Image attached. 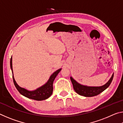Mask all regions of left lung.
I'll return each mask as SVG.
<instances>
[{"mask_svg": "<svg viewBox=\"0 0 123 123\" xmlns=\"http://www.w3.org/2000/svg\"><path fill=\"white\" fill-rule=\"evenodd\" d=\"M113 75L114 74H112L111 78L106 84L99 87H90L81 85L77 82L72 77H70V80L73 86L74 91L78 94L86 97H91L99 94L100 93L103 92L104 91L108 88L113 80Z\"/></svg>", "mask_w": 123, "mask_h": 123, "instance_id": "left-lung-1", "label": "left lung"}]
</instances>
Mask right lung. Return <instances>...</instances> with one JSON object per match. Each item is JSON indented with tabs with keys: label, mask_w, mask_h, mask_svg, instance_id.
Segmentation results:
<instances>
[{
	"label": "right lung",
	"mask_w": 123,
	"mask_h": 123,
	"mask_svg": "<svg viewBox=\"0 0 123 123\" xmlns=\"http://www.w3.org/2000/svg\"><path fill=\"white\" fill-rule=\"evenodd\" d=\"M10 67L12 70V73L13 74V69H12V58L11 57L10 59ZM61 68L57 70L54 73L51 75L50 77L49 80L46 84H44L43 86L39 87L38 88L36 89V90L30 91L27 90V89L22 88L18 85L14 80L13 74H12V78H13V83L15 87L18 92L22 95H24L28 98L31 99L33 100L37 101H41L43 100H45L51 96V95L53 93V82L54 80L59 73L61 71Z\"/></svg>",
	"instance_id": "right-lung-1"
}]
</instances>
